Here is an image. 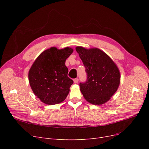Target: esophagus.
Returning <instances> with one entry per match:
<instances>
[{
    "label": "esophagus",
    "mask_w": 149,
    "mask_h": 149,
    "mask_svg": "<svg viewBox=\"0 0 149 149\" xmlns=\"http://www.w3.org/2000/svg\"><path fill=\"white\" fill-rule=\"evenodd\" d=\"M78 82H79V79H74V83H77Z\"/></svg>",
    "instance_id": "1"
}]
</instances>
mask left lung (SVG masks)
Listing matches in <instances>:
<instances>
[{
  "instance_id": "1",
  "label": "left lung",
  "mask_w": 149,
  "mask_h": 149,
  "mask_svg": "<svg viewBox=\"0 0 149 149\" xmlns=\"http://www.w3.org/2000/svg\"><path fill=\"white\" fill-rule=\"evenodd\" d=\"M77 52L86 68L87 81L80 91L88 102L101 105L111 99L120 84V70L112 59L101 49L77 46Z\"/></svg>"
}]
</instances>
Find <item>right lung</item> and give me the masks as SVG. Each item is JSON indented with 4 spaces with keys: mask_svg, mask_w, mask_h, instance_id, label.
<instances>
[{
    "mask_svg": "<svg viewBox=\"0 0 149 149\" xmlns=\"http://www.w3.org/2000/svg\"><path fill=\"white\" fill-rule=\"evenodd\" d=\"M73 51L69 47L60 49L51 47L39 55L29 69L30 86L43 103L58 104L68 96L73 81L68 77L65 62Z\"/></svg>",
    "mask_w": 149,
    "mask_h": 149,
    "instance_id": "1",
    "label": "right lung"
}]
</instances>
